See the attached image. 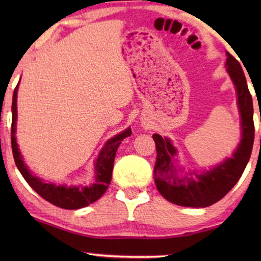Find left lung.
Listing matches in <instances>:
<instances>
[{
    "label": "left lung",
    "mask_w": 261,
    "mask_h": 261,
    "mask_svg": "<svg viewBox=\"0 0 261 261\" xmlns=\"http://www.w3.org/2000/svg\"><path fill=\"white\" fill-rule=\"evenodd\" d=\"M227 55L226 67L238 96L241 117V140L233 155L213 169L190 171L183 174L177 165V149L169 138L153 134L156 148L154 181L162 196L173 204L191 208H205L219 202L238 183L247 166L254 142L253 101L240 63Z\"/></svg>",
    "instance_id": "left-lung-1"
}]
</instances>
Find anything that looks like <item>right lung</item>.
Masks as SVG:
<instances>
[{
    "instance_id": "1",
    "label": "right lung",
    "mask_w": 261,
    "mask_h": 261,
    "mask_svg": "<svg viewBox=\"0 0 261 261\" xmlns=\"http://www.w3.org/2000/svg\"><path fill=\"white\" fill-rule=\"evenodd\" d=\"M17 88H19V84L16 85L15 90H14L12 102V149L16 167L27 183L30 184V187L46 201L63 209H81L101 198L102 195L108 189L110 180H112L114 160H115L117 148H119L121 141L132 134L130 128L128 127L127 129L109 139L103 146L95 162V177L94 183L91 185H71V187H67L65 184H55L51 181L46 183L44 179L34 176L31 172L24 164L19 146H17L15 137L17 121Z\"/></svg>"
}]
</instances>
